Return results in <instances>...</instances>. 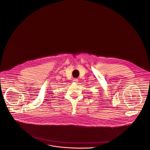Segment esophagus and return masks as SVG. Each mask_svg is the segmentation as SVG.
Masks as SVG:
<instances>
[{
    "label": "esophagus",
    "mask_w": 150,
    "mask_h": 150,
    "mask_svg": "<svg viewBox=\"0 0 150 150\" xmlns=\"http://www.w3.org/2000/svg\"><path fill=\"white\" fill-rule=\"evenodd\" d=\"M73 82L77 83L79 82V80H78L77 79H73Z\"/></svg>",
    "instance_id": "1"
}]
</instances>
